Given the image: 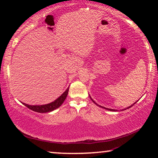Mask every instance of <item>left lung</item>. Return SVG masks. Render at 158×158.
Listing matches in <instances>:
<instances>
[{
    "label": "left lung",
    "mask_w": 158,
    "mask_h": 158,
    "mask_svg": "<svg viewBox=\"0 0 158 158\" xmlns=\"http://www.w3.org/2000/svg\"><path fill=\"white\" fill-rule=\"evenodd\" d=\"M90 99H91V100L93 102H94L95 104V105H98V106H100V107H102V108H104V109H107V110H109V111H117V110H116V109H108V108H105V107H104V106H100V105H98V104L97 103H96L94 101V100H93V99L91 98H90ZM135 102V103H136ZM135 103H134L133 104V105H131V106H128V107H127L126 109H123V110H126V109H129V108H130V107H132V106L134 105H135Z\"/></svg>",
    "instance_id": "left-lung-1"
}]
</instances>
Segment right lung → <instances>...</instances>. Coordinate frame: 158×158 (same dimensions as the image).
Listing matches in <instances>:
<instances>
[{"label":"right lung","instance_id":"obj_1","mask_svg":"<svg viewBox=\"0 0 158 158\" xmlns=\"http://www.w3.org/2000/svg\"><path fill=\"white\" fill-rule=\"evenodd\" d=\"M69 88L67 89V90L64 92L62 95H61L59 98L56 99L53 102H51L47 105H28L27 104L22 103L23 105H25L26 107L31 109L34 111L38 112V113H47V112H50L54 110V109L59 107L63 103V102L67 98V95L68 94Z\"/></svg>","mask_w":158,"mask_h":158}]
</instances>
